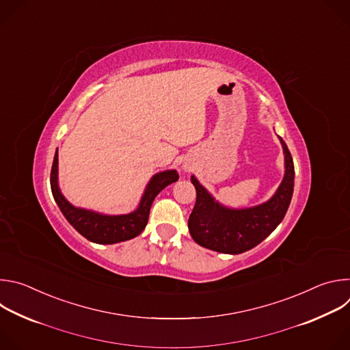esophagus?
<instances>
[{"instance_id": "obj_1", "label": "esophagus", "mask_w": 350, "mask_h": 350, "mask_svg": "<svg viewBox=\"0 0 350 350\" xmlns=\"http://www.w3.org/2000/svg\"><path fill=\"white\" fill-rule=\"evenodd\" d=\"M184 169H189V167H188V166H184Z\"/></svg>"}]
</instances>
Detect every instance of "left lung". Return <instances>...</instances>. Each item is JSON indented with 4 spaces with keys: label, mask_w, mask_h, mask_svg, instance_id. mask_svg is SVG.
Instances as JSON below:
<instances>
[{
    "label": "left lung",
    "mask_w": 350,
    "mask_h": 350,
    "mask_svg": "<svg viewBox=\"0 0 350 350\" xmlns=\"http://www.w3.org/2000/svg\"><path fill=\"white\" fill-rule=\"evenodd\" d=\"M285 155V174L267 202L246 209L220 205L195 176L191 183L196 189V202L188 219L193 241L220 254L238 255L249 251L267 238L282 221L293 193V161L286 144L278 137Z\"/></svg>",
    "instance_id": "8db88e82"
}]
</instances>
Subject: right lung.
I'll return each mask as SVG.
<instances>
[{
  "instance_id": "right-lung-1",
  "label": "right lung",
  "mask_w": 350,
  "mask_h": 350,
  "mask_svg": "<svg viewBox=\"0 0 350 350\" xmlns=\"http://www.w3.org/2000/svg\"><path fill=\"white\" fill-rule=\"evenodd\" d=\"M177 180L178 173L176 170H165L155 174L148 183L139 205L134 212L129 215L109 216L76 208L66 201L58 187V149L51 169V191L57 205L70 226H73V228L84 238L95 243H118L139 235L148 223L149 211H151L157 195Z\"/></svg>"
}]
</instances>
